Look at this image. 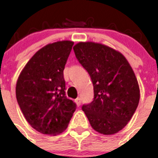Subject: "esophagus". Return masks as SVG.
Returning a JSON list of instances; mask_svg holds the SVG:
<instances>
[{"mask_svg": "<svg viewBox=\"0 0 158 158\" xmlns=\"http://www.w3.org/2000/svg\"><path fill=\"white\" fill-rule=\"evenodd\" d=\"M75 102H76L77 106H80V104H81V99H80V98H77L75 99Z\"/></svg>", "mask_w": 158, "mask_h": 158, "instance_id": "esophagus-1", "label": "esophagus"}]
</instances>
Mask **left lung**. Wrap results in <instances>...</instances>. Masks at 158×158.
Segmentation results:
<instances>
[{"mask_svg":"<svg viewBox=\"0 0 158 158\" xmlns=\"http://www.w3.org/2000/svg\"><path fill=\"white\" fill-rule=\"evenodd\" d=\"M73 49L94 84V101L82 110L97 132L116 134L127 125L139 102V86L132 67L120 52L101 43L80 42Z\"/></svg>","mask_w":158,"mask_h":158,"instance_id":"left-lung-1","label":"left lung"}]
</instances>
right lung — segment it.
<instances>
[{"mask_svg":"<svg viewBox=\"0 0 158 158\" xmlns=\"http://www.w3.org/2000/svg\"><path fill=\"white\" fill-rule=\"evenodd\" d=\"M74 42L59 41L41 48L23 67L16 83V98L23 116L43 135L66 130L76 109L65 97L63 70Z\"/></svg>","mask_w":158,"mask_h":158,"instance_id":"add662e5","label":"right lung"}]
</instances>
